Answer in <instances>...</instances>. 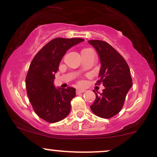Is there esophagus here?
Wrapping results in <instances>:
<instances>
[{"label": "esophagus", "mask_w": 157, "mask_h": 157, "mask_svg": "<svg viewBox=\"0 0 157 157\" xmlns=\"http://www.w3.org/2000/svg\"><path fill=\"white\" fill-rule=\"evenodd\" d=\"M85 91H86V90H84V89H77L76 90V93H77V94H80V93H84Z\"/></svg>", "instance_id": "esophagus-1"}]
</instances>
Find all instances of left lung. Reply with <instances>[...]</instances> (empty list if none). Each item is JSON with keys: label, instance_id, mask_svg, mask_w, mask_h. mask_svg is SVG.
Returning a JSON list of instances; mask_svg holds the SVG:
<instances>
[{"label": "left lung", "instance_id": "left-lung-1", "mask_svg": "<svg viewBox=\"0 0 157 157\" xmlns=\"http://www.w3.org/2000/svg\"><path fill=\"white\" fill-rule=\"evenodd\" d=\"M88 42L94 47L100 59V79L96 84L102 83L105 87L99 96L96 93V99L90 109L100 118H110L122 109L128 92L132 86L131 71L124 58L109 43L101 40Z\"/></svg>", "mask_w": 157, "mask_h": 157}]
</instances>
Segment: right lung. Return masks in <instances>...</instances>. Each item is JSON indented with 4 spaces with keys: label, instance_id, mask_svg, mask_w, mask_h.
Instances as JSON below:
<instances>
[{
    "label": "right lung",
    "instance_id": "right-lung-1",
    "mask_svg": "<svg viewBox=\"0 0 157 157\" xmlns=\"http://www.w3.org/2000/svg\"><path fill=\"white\" fill-rule=\"evenodd\" d=\"M83 41L80 38L52 39L36 54L30 64L26 78L27 96L36 115L48 122L64 119L71 111V101L76 96V90L55 87V74L67 51Z\"/></svg>",
    "mask_w": 157,
    "mask_h": 157
}]
</instances>
